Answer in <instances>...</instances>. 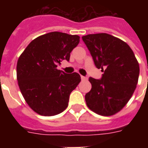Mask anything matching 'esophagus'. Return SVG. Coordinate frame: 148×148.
<instances>
[{"label": "esophagus", "mask_w": 148, "mask_h": 148, "mask_svg": "<svg viewBox=\"0 0 148 148\" xmlns=\"http://www.w3.org/2000/svg\"><path fill=\"white\" fill-rule=\"evenodd\" d=\"M81 78L82 81H87V79H88L86 77H84V76H81Z\"/></svg>", "instance_id": "34e87169"}]
</instances>
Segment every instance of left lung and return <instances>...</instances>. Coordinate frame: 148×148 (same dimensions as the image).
I'll return each instance as SVG.
<instances>
[{
	"label": "left lung",
	"instance_id": "left-lung-1",
	"mask_svg": "<svg viewBox=\"0 0 148 148\" xmlns=\"http://www.w3.org/2000/svg\"><path fill=\"white\" fill-rule=\"evenodd\" d=\"M101 79L90 77L92 88L85 96L87 106L97 114L112 116L126 106L136 88L140 66L132 50L123 40L107 33L82 36Z\"/></svg>",
	"mask_w": 148,
	"mask_h": 148
}]
</instances>
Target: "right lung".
I'll list each match as a JSON object with an SVG mask.
<instances>
[{
	"label": "right lung",
	"mask_w": 148,
	"mask_h": 148,
	"mask_svg": "<svg viewBox=\"0 0 148 148\" xmlns=\"http://www.w3.org/2000/svg\"><path fill=\"white\" fill-rule=\"evenodd\" d=\"M77 35L53 32L33 39L20 56L16 77L31 109L42 116H55L67 108L70 94L81 82L77 73L57 69L80 41Z\"/></svg>",
	"instance_id": "add662e5"
}]
</instances>
